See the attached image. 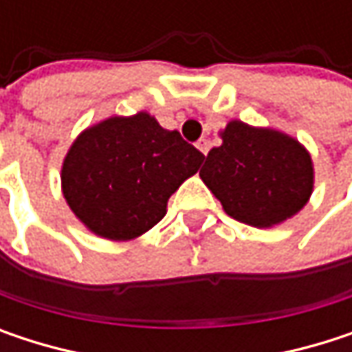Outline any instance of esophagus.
<instances>
[{
	"mask_svg": "<svg viewBox=\"0 0 352 352\" xmlns=\"http://www.w3.org/2000/svg\"><path fill=\"white\" fill-rule=\"evenodd\" d=\"M195 146H197L204 155H208V151H210V140H208V138H199Z\"/></svg>",
	"mask_w": 352,
	"mask_h": 352,
	"instance_id": "1",
	"label": "esophagus"
}]
</instances>
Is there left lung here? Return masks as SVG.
<instances>
[{
    "label": "left lung",
    "instance_id": "1",
    "mask_svg": "<svg viewBox=\"0 0 352 352\" xmlns=\"http://www.w3.org/2000/svg\"><path fill=\"white\" fill-rule=\"evenodd\" d=\"M220 138L222 144L208 153L199 177L230 218L271 228L310 201L314 163L298 138L243 120H230Z\"/></svg>",
    "mask_w": 352,
    "mask_h": 352
}]
</instances>
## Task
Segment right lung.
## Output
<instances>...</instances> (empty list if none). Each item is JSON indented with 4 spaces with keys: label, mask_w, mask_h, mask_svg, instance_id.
I'll return each mask as SVG.
<instances>
[{
    "label": "right lung",
    "mask_w": 352,
    "mask_h": 352,
    "mask_svg": "<svg viewBox=\"0 0 352 352\" xmlns=\"http://www.w3.org/2000/svg\"><path fill=\"white\" fill-rule=\"evenodd\" d=\"M204 159L148 111L109 116L69 146L60 189L89 232L116 243L134 241L163 220L169 197Z\"/></svg>",
    "instance_id": "1"
}]
</instances>
